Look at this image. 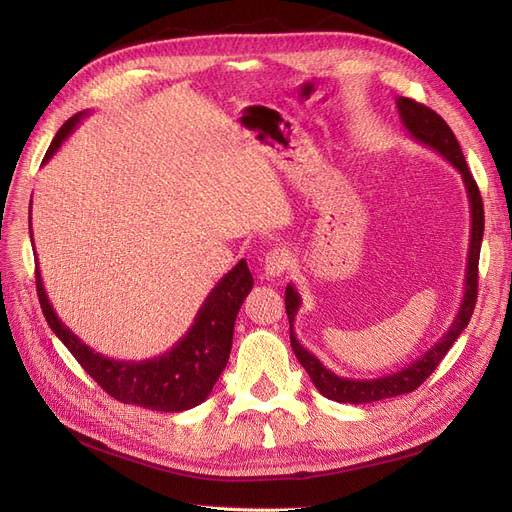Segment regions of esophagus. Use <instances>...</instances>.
<instances>
[{
  "instance_id": "34e87169",
  "label": "esophagus",
  "mask_w": 512,
  "mask_h": 512,
  "mask_svg": "<svg viewBox=\"0 0 512 512\" xmlns=\"http://www.w3.org/2000/svg\"><path fill=\"white\" fill-rule=\"evenodd\" d=\"M290 263V257L284 249H272L267 251L265 261H263V276L270 280V278H278L286 272V267Z\"/></svg>"
}]
</instances>
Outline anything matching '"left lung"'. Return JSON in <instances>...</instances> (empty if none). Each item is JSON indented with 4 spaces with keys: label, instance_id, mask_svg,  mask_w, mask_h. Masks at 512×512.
<instances>
[{
    "label": "left lung",
    "instance_id": "8db88e82",
    "mask_svg": "<svg viewBox=\"0 0 512 512\" xmlns=\"http://www.w3.org/2000/svg\"><path fill=\"white\" fill-rule=\"evenodd\" d=\"M396 107H398L402 128L407 130L409 137L425 145L427 149L442 155L463 178L467 199H469V211H471L465 290H463V301L452 319L450 328L432 348H427L423 355H419L415 361H411L407 367H402L398 371L380 375V378L359 380V378H344V375L334 373L299 342L297 334H294V317H297L303 305V299L297 286L292 282L286 286L284 303H286V315L290 321V346L294 355H297L299 363L309 373L311 382L315 384L321 396L336 402H351V405H365V402H375V400L392 398V396L417 390L429 375L434 373V369L446 357V353L450 351V346L456 342V338H459V334L469 326V319L473 315L475 301H477V263H479V251H481V240H483V203H481L479 188L467 168L465 155L461 151L459 141L454 137V132L434 110H429V107L409 97H396Z\"/></svg>",
    "mask_w": 512,
    "mask_h": 512
}]
</instances>
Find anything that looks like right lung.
Returning a JSON list of instances; mask_svg holds the SVG:
<instances>
[{"label":"right lung","instance_id":"right-lung-1","mask_svg":"<svg viewBox=\"0 0 512 512\" xmlns=\"http://www.w3.org/2000/svg\"><path fill=\"white\" fill-rule=\"evenodd\" d=\"M89 114V110L74 114L58 130L43 157V164H47L53 153L62 147V143L70 137L74 128ZM29 230L33 234L31 218ZM35 263L39 303L53 334L64 342L74 359L83 365V369L107 394L120 402H126V405H137L159 413L188 411L201 405L211 394L215 382H218L220 373L230 359L236 315L253 288L249 265L245 259H240L211 288L207 299L199 307L191 328L186 330V334L170 351L143 361H124L97 353L95 348L85 344L64 324L47 297L39 270V259H35Z\"/></svg>","mask_w":512,"mask_h":512}]
</instances>
